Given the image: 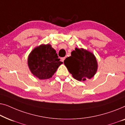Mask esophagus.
<instances>
[{
    "label": "esophagus",
    "mask_w": 125,
    "mask_h": 125,
    "mask_svg": "<svg viewBox=\"0 0 125 125\" xmlns=\"http://www.w3.org/2000/svg\"><path fill=\"white\" fill-rule=\"evenodd\" d=\"M65 58H65V57H63V58H61V61H62V62H64V61Z\"/></svg>",
    "instance_id": "esophagus-1"
}]
</instances>
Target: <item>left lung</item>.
Instances as JSON below:
<instances>
[{
	"label": "left lung",
	"mask_w": 125,
	"mask_h": 125,
	"mask_svg": "<svg viewBox=\"0 0 125 125\" xmlns=\"http://www.w3.org/2000/svg\"><path fill=\"white\" fill-rule=\"evenodd\" d=\"M64 64L73 77L78 81H85L94 76L98 68L97 59L94 54L83 48H75L71 56L64 61Z\"/></svg>",
	"instance_id": "obj_1"
}]
</instances>
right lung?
<instances>
[{
	"label": "right lung",
	"mask_w": 125,
	"mask_h": 125,
	"mask_svg": "<svg viewBox=\"0 0 125 125\" xmlns=\"http://www.w3.org/2000/svg\"><path fill=\"white\" fill-rule=\"evenodd\" d=\"M63 63L50 44H42L30 52L28 65L31 73L41 80L51 78Z\"/></svg>",
	"instance_id": "obj_1"
}]
</instances>
